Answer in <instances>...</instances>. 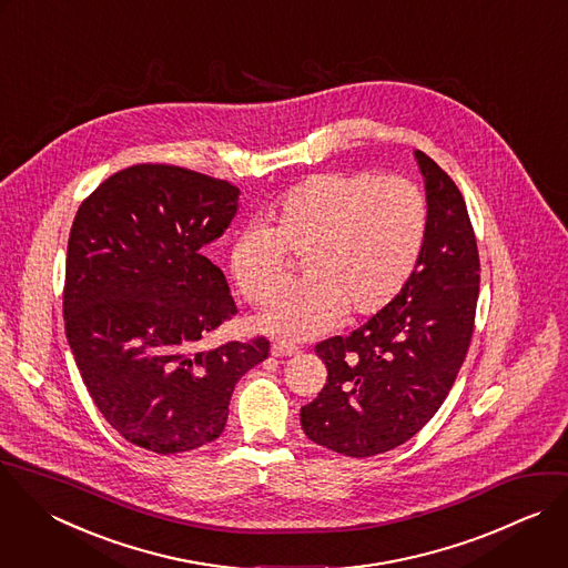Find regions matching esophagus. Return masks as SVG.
I'll return each mask as SVG.
<instances>
[{
    "instance_id": "34e87169",
    "label": "esophagus",
    "mask_w": 568,
    "mask_h": 568,
    "mask_svg": "<svg viewBox=\"0 0 568 568\" xmlns=\"http://www.w3.org/2000/svg\"><path fill=\"white\" fill-rule=\"evenodd\" d=\"M295 353H300V348L295 344H291V342L282 339V342H273L271 344V355H275V357H291Z\"/></svg>"
}]
</instances>
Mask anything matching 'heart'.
I'll use <instances>...</instances> for the list:
<instances>
[{
  "mask_svg": "<svg viewBox=\"0 0 568 568\" xmlns=\"http://www.w3.org/2000/svg\"><path fill=\"white\" fill-rule=\"evenodd\" d=\"M428 233V202L402 178L322 173L293 186L266 213V229L242 233L231 273L242 295L268 302L288 280V255L306 282L277 295L260 331L308 339L346 320L373 317L410 282Z\"/></svg>",
  "mask_w": 568,
  "mask_h": 568,
  "instance_id": "b5f03b06",
  "label": "heart"
}]
</instances>
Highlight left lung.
<instances>
[{
  "label": "left lung",
  "instance_id": "8db88e82",
  "mask_svg": "<svg viewBox=\"0 0 568 568\" xmlns=\"http://www.w3.org/2000/svg\"><path fill=\"white\" fill-rule=\"evenodd\" d=\"M428 233L406 288L348 337L315 346L328 377L302 406L308 439L373 457L410 439L446 399L466 357L479 295V255L464 197L422 151Z\"/></svg>",
  "mask_w": 568,
  "mask_h": 568
}]
</instances>
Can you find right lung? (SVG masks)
I'll return each mask as SVG.
<instances>
[{
    "instance_id": "1",
    "label": "right lung",
    "mask_w": 568,
    "mask_h": 568,
    "mask_svg": "<svg viewBox=\"0 0 568 568\" xmlns=\"http://www.w3.org/2000/svg\"><path fill=\"white\" fill-rule=\"evenodd\" d=\"M240 209V189L166 164L104 180L80 206L67 253L64 324L106 422L160 455L217 439L240 377L268 339L202 348L237 313L224 273L202 255Z\"/></svg>"
}]
</instances>
